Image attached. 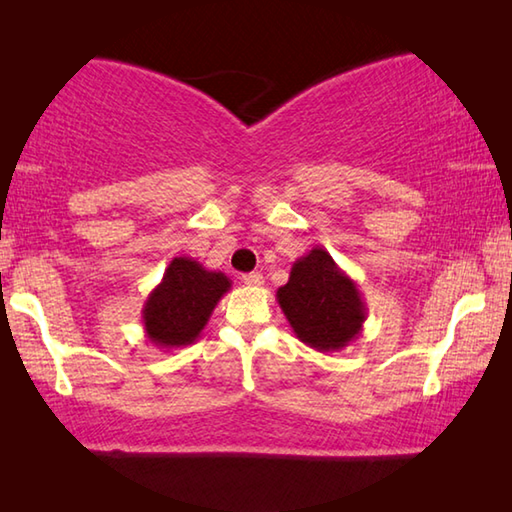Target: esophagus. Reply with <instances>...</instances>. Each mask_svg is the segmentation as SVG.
Here are the masks:
<instances>
[{
	"label": "esophagus",
	"mask_w": 512,
	"mask_h": 512,
	"mask_svg": "<svg viewBox=\"0 0 512 512\" xmlns=\"http://www.w3.org/2000/svg\"><path fill=\"white\" fill-rule=\"evenodd\" d=\"M241 282L248 284V287H262L264 275L262 273H246V275H241Z\"/></svg>",
	"instance_id": "esophagus-1"
}]
</instances>
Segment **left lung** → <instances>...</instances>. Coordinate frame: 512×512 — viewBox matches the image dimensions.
<instances>
[{
    "label": "left lung",
    "instance_id": "1",
    "mask_svg": "<svg viewBox=\"0 0 512 512\" xmlns=\"http://www.w3.org/2000/svg\"><path fill=\"white\" fill-rule=\"evenodd\" d=\"M277 302L293 334L318 352L350 345L368 316L357 282L320 246L293 262L289 282L277 289Z\"/></svg>",
    "mask_w": 512,
    "mask_h": 512
}]
</instances>
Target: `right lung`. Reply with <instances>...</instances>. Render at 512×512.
Instances as JSON below:
<instances>
[{
	"mask_svg": "<svg viewBox=\"0 0 512 512\" xmlns=\"http://www.w3.org/2000/svg\"><path fill=\"white\" fill-rule=\"evenodd\" d=\"M230 287L225 273L207 271L192 257H173L144 302L142 323L149 341L162 350L192 345Z\"/></svg>",
	"mask_w": 512,
	"mask_h": 512,
	"instance_id": "obj_1",
	"label": "right lung"
}]
</instances>
